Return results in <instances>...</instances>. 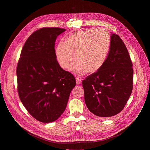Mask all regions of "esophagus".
Returning <instances> with one entry per match:
<instances>
[{
  "mask_svg": "<svg viewBox=\"0 0 150 150\" xmlns=\"http://www.w3.org/2000/svg\"><path fill=\"white\" fill-rule=\"evenodd\" d=\"M76 85L81 84V79L79 78L76 77Z\"/></svg>",
  "mask_w": 150,
  "mask_h": 150,
  "instance_id": "obj_1",
  "label": "esophagus"
}]
</instances>
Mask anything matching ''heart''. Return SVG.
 <instances>
[{
  "label": "heart",
  "mask_w": 150,
  "mask_h": 150,
  "mask_svg": "<svg viewBox=\"0 0 150 150\" xmlns=\"http://www.w3.org/2000/svg\"><path fill=\"white\" fill-rule=\"evenodd\" d=\"M110 48L108 33L102 28L78 31L70 34L56 48V57L63 69L70 67L75 75H83L88 72H97L104 65Z\"/></svg>",
  "instance_id": "b5f03b06"
}]
</instances>
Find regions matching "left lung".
<instances>
[{
	"label": "left lung",
	"mask_w": 150,
	"mask_h": 150,
	"mask_svg": "<svg viewBox=\"0 0 150 150\" xmlns=\"http://www.w3.org/2000/svg\"><path fill=\"white\" fill-rule=\"evenodd\" d=\"M133 74L132 63L124 42L118 35L112 34L104 65L82 81L88 110L101 117L120 113L131 94Z\"/></svg>",
	"instance_id": "8db88e82"
}]
</instances>
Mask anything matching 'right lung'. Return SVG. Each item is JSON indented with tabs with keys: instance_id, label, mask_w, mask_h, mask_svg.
Segmentation results:
<instances>
[{
	"instance_id": "right-lung-1",
	"label": "right lung",
	"mask_w": 150,
	"mask_h": 150,
	"mask_svg": "<svg viewBox=\"0 0 150 150\" xmlns=\"http://www.w3.org/2000/svg\"><path fill=\"white\" fill-rule=\"evenodd\" d=\"M65 30L43 28L33 33L18 63L20 100L33 117L43 123L54 122L62 115L76 85L75 77L60 67L56 57V40Z\"/></svg>"
}]
</instances>
